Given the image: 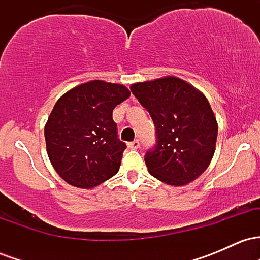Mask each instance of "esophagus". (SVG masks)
Returning a JSON list of instances; mask_svg holds the SVG:
<instances>
[{"label":"esophagus","mask_w":260,"mask_h":260,"mask_svg":"<svg viewBox=\"0 0 260 260\" xmlns=\"http://www.w3.org/2000/svg\"><path fill=\"white\" fill-rule=\"evenodd\" d=\"M139 145H140V143H139V140H133V142H131V143H128V148L129 149H133V150H136V149H138L139 148Z\"/></svg>","instance_id":"obj_1"}]
</instances>
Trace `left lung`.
<instances>
[{
    "mask_svg": "<svg viewBox=\"0 0 260 260\" xmlns=\"http://www.w3.org/2000/svg\"><path fill=\"white\" fill-rule=\"evenodd\" d=\"M131 91L156 128V145L144 159L149 174L174 187L197 180L213 159L217 138L216 117L205 95L172 76L134 83Z\"/></svg>",
    "mask_w": 260,
    "mask_h": 260,
    "instance_id": "left-lung-1",
    "label": "left lung"
}]
</instances>
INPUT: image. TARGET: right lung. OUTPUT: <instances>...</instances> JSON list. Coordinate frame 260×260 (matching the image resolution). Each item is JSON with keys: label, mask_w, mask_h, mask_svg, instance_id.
I'll return each instance as SVG.
<instances>
[{"label": "right lung", "mask_w": 260, "mask_h": 260, "mask_svg": "<svg viewBox=\"0 0 260 260\" xmlns=\"http://www.w3.org/2000/svg\"><path fill=\"white\" fill-rule=\"evenodd\" d=\"M129 95L122 84L90 80L55 104L45 124L46 150L68 184L91 189L117 174L126 144L117 138L112 111Z\"/></svg>", "instance_id": "add662e5"}]
</instances>
